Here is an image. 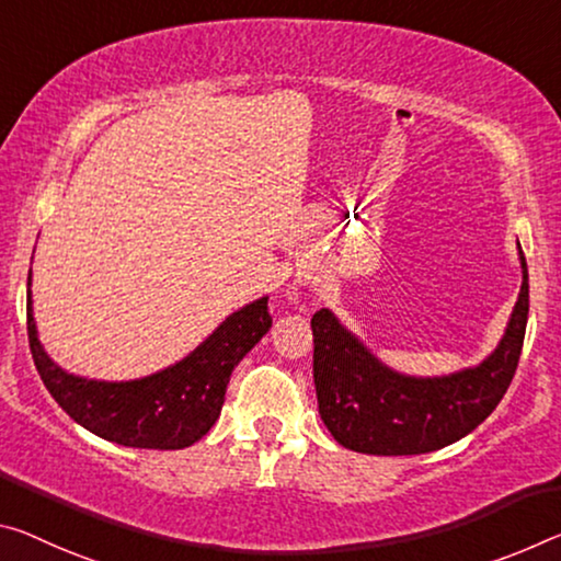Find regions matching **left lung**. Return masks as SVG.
<instances>
[{"instance_id": "8db88e82", "label": "left lung", "mask_w": 561, "mask_h": 561, "mask_svg": "<svg viewBox=\"0 0 561 561\" xmlns=\"http://www.w3.org/2000/svg\"><path fill=\"white\" fill-rule=\"evenodd\" d=\"M519 247V242H517ZM522 287L492 354L439 377L404 375L381 362L332 309L312 317L319 414L342 447L362 455H426L474 432L517 371L529 314V272L519 247Z\"/></svg>"}]
</instances>
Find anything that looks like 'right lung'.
I'll use <instances>...</instances> for the list:
<instances>
[{
  "mask_svg": "<svg viewBox=\"0 0 561 561\" xmlns=\"http://www.w3.org/2000/svg\"><path fill=\"white\" fill-rule=\"evenodd\" d=\"M266 299L270 297H260L237 309L197 350L154 375L104 381L72 375L44 352L34 322L30 270L26 334L44 387L87 432L122 447L184 449L199 442L219 420L234 367L270 332Z\"/></svg>",
  "mask_w": 561,
  "mask_h": 561,
  "instance_id": "obj_1",
  "label": "right lung"
}]
</instances>
